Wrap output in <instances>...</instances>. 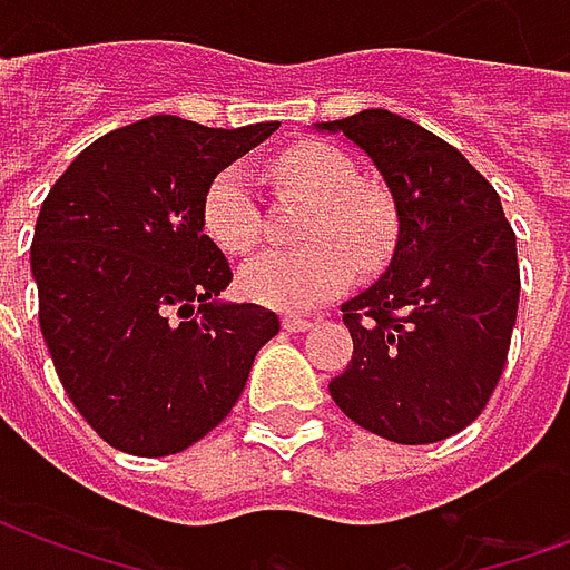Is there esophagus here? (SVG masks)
Instances as JSON below:
<instances>
[{
	"label": "esophagus",
	"instance_id": "esophagus-1",
	"mask_svg": "<svg viewBox=\"0 0 570 570\" xmlns=\"http://www.w3.org/2000/svg\"><path fill=\"white\" fill-rule=\"evenodd\" d=\"M314 323L308 321V317H298V314H286L284 317V330L286 333H305V330H311Z\"/></svg>",
	"mask_w": 570,
	"mask_h": 570
}]
</instances>
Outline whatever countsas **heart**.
Returning a JSON list of instances; mask_svg holds the SVG:
<instances>
[{"label": "heart", "instance_id": "obj_1", "mask_svg": "<svg viewBox=\"0 0 570 570\" xmlns=\"http://www.w3.org/2000/svg\"><path fill=\"white\" fill-rule=\"evenodd\" d=\"M274 176L317 204L305 225L308 247L265 249L249 259L237 286L265 308L305 311L345 293L357 268L379 272L394 256L396 213L382 191L360 186L345 151L302 142L272 161ZM200 228L228 256H247L262 237V213L247 167L225 164L200 195Z\"/></svg>", "mask_w": 570, "mask_h": 570}]
</instances>
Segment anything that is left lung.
Masks as SVG:
<instances>
[{"label":"left lung","instance_id":"left-lung-1","mask_svg":"<svg viewBox=\"0 0 570 570\" xmlns=\"http://www.w3.org/2000/svg\"><path fill=\"white\" fill-rule=\"evenodd\" d=\"M317 128L370 155L400 223L391 268L342 305L354 357L330 394L384 440H445L482 415L510 351L519 259L501 198L454 146L387 109Z\"/></svg>","mask_w":570,"mask_h":570}]
</instances>
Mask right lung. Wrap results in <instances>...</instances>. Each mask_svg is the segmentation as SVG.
Listing matches in <instances>:
<instances>
[{"mask_svg":"<svg viewBox=\"0 0 570 570\" xmlns=\"http://www.w3.org/2000/svg\"><path fill=\"white\" fill-rule=\"evenodd\" d=\"M274 130L142 118L94 140L45 198L30 247L42 338L118 452L164 458L207 436L281 330L262 305L216 302L232 268L200 228L210 176Z\"/></svg>","mask_w":570,"mask_h":570,"instance_id":"right-lung-1","label":"right lung"}]
</instances>
